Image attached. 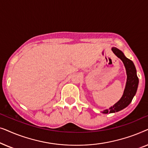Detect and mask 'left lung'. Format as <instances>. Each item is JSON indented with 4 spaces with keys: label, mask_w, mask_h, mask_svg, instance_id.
I'll return each mask as SVG.
<instances>
[{
    "label": "left lung",
    "mask_w": 148,
    "mask_h": 148,
    "mask_svg": "<svg viewBox=\"0 0 148 148\" xmlns=\"http://www.w3.org/2000/svg\"><path fill=\"white\" fill-rule=\"evenodd\" d=\"M111 50L113 53L117 57L120 58L124 64L125 69H126L127 82L124 92L120 100L108 109L102 111V112L104 114L119 112L128 106L136 94L139 84V79L137 75V71L132 60L127 58L123 54V52L118 48L112 47Z\"/></svg>",
    "instance_id": "1"
}]
</instances>
